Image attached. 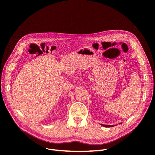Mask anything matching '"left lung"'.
Listing matches in <instances>:
<instances>
[{
    "label": "left lung",
    "mask_w": 155,
    "mask_h": 155,
    "mask_svg": "<svg viewBox=\"0 0 155 155\" xmlns=\"http://www.w3.org/2000/svg\"><path fill=\"white\" fill-rule=\"evenodd\" d=\"M120 124H121V123H120ZM101 125L104 126V127H114V126H115L114 125H107V124H101Z\"/></svg>",
    "instance_id": "8db88e82"
}]
</instances>
